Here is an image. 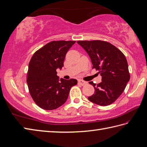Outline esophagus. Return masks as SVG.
<instances>
[{"mask_svg":"<svg viewBox=\"0 0 147 147\" xmlns=\"http://www.w3.org/2000/svg\"><path fill=\"white\" fill-rule=\"evenodd\" d=\"M78 84H79V85H86L87 84V82H85V81H84V80H78Z\"/></svg>","mask_w":147,"mask_h":147,"instance_id":"obj_1","label":"esophagus"}]
</instances>
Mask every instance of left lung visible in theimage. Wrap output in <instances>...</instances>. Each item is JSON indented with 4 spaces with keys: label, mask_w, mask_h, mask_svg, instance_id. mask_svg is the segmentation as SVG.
<instances>
[{
    "label": "left lung",
    "mask_w": 147,
    "mask_h": 147,
    "mask_svg": "<svg viewBox=\"0 0 147 147\" xmlns=\"http://www.w3.org/2000/svg\"><path fill=\"white\" fill-rule=\"evenodd\" d=\"M91 59L92 69L99 71L102 82H90L94 87V94L88 96L90 102L101 106L112 104L122 94L130 74L126 57L116 47L102 40L78 41Z\"/></svg>",
    "instance_id": "8db88e82"
}]
</instances>
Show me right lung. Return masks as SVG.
Segmentation results:
<instances>
[{
    "label": "right lung",
    "instance_id": "obj_1",
    "mask_svg": "<svg viewBox=\"0 0 147 147\" xmlns=\"http://www.w3.org/2000/svg\"><path fill=\"white\" fill-rule=\"evenodd\" d=\"M76 41H52L35 52L28 64L27 83L30 94L41 109L51 110L62 106L76 79L65 80L57 76L68 51Z\"/></svg>",
    "mask_w": 147,
    "mask_h": 147
}]
</instances>
